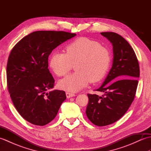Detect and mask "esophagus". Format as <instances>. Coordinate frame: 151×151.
I'll use <instances>...</instances> for the list:
<instances>
[{"instance_id": "1", "label": "esophagus", "mask_w": 151, "mask_h": 151, "mask_svg": "<svg viewBox=\"0 0 151 151\" xmlns=\"http://www.w3.org/2000/svg\"><path fill=\"white\" fill-rule=\"evenodd\" d=\"M66 96L67 98H70L72 97H75V96H76V95L75 93H71V92H66Z\"/></svg>"}]
</instances>
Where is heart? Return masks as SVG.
<instances>
[{
    "mask_svg": "<svg viewBox=\"0 0 151 151\" xmlns=\"http://www.w3.org/2000/svg\"><path fill=\"white\" fill-rule=\"evenodd\" d=\"M111 62V54L99 42L86 37L73 41L65 52H54L50 57L49 66L58 76H65L75 64L76 71L60 81L61 89L77 91L89 82L96 83L104 77Z\"/></svg>",
    "mask_w": 151,
    "mask_h": 151,
    "instance_id": "1",
    "label": "heart"
}]
</instances>
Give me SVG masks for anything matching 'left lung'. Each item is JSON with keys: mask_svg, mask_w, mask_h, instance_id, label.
Masks as SVG:
<instances>
[{"mask_svg": "<svg viewBox=\"0 0 151 151\" xmlns=\"http://www.w3.org/2000/svg\"><path fill=\"white\" fill-rule=\"evenodd\" d=\"M101 34L112 43L114 60L104 83L96 89L104 95L88 94L86 115L98 127L115 123L129 110L135 97L140 73L135 52L126 40L114 32Z\"/></svg>", "mask_w": 151, "mask_h": 151, "instance_id": "left-lung-1", "label": "left lung"}]
</instances>
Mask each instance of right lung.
Listing matches in <instances>:
<instances>
[{
    "label": "right lung",
    "mask_w": 151,
    "mask_h": 151,
    "mask_svg": "<svg viewBox=\"0 0 151 151\" xmlns=\"http://www.w3.org/2000/svg\"><path fill=\"white\" fill-rule=\"evenodd\" d=\"M76 34L41 30L27 35L13 47L6 67L7 87L16 110L29 123L44 126L52 121L65 92L49 91L54 79L48 69L50 54Z\"/></svg>",
    "instance_id": "1"
}]
</instances>
